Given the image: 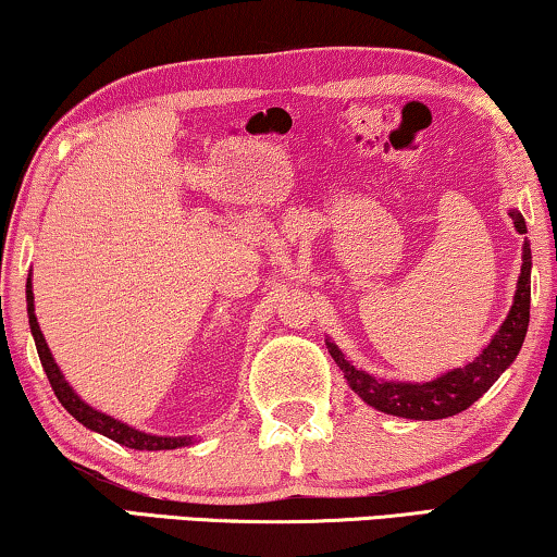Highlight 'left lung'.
<instances>
[{
  "label": "left lung",
  "instance_id": "left-lung-1",
  "mask_svg": "<svg viewBox=\"0 0 557 557\" xmlns=\"http://www.w3.org/2000/svg\"><path fill=\"white\" fill-rule=\"evenodd\" d=\"M510 219L518 233H528L525 219L520 211H510ZM530 269H533V253L530 244H522V269L518 278V292H515L512 309L497 329V334L490 338V344L465 367L453 369L432 382L412 384V382H384L372 374L361 372L344 357L342 349L326 338L329 354H332L344 379L349 382L354 392L367 401L369 407L379 409L384 414L405 417V419H445L465 412L467 407L474 405L490 386H493L499 374L512 364L520 354V346L525 342L528 324H530Z\"/></svg>",
  "mask_w": 557,
  "mask_h": 557
}]
</instances>
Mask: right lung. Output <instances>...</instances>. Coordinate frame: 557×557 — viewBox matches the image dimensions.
Returning a JSON list of instances; mask_svg holds the SVG:
<instances>
[{"mask_svg":"<svg viewBox=\"0 0 557 557\" xmlns=\"http://www.w3.org/2000/svg\"><path fill=\"white\" fill-rule=\"evenodd\" d=\"M27 313H29V329H32V336H35L37 354H39V361H42L45 374H47V379H50L52 389H54V394H58V399L62 401V407L67 409V412L75 417L79 424H85L87 430L100 432V434H104V437L115 440L117 445H125L131 449H175V447L190 445V437H158V434L135 430V426L120 422V419H115V417L102 414L100 409H92L87 401L77 397L75 389H72L67 379H64V374L60 372V367L54 364L50 346H47L42 329H39V324H37L32 278H27Z\"/></svg>","mask_w":557,"mask_h":557,"instance_id":"obj_1","label":"right lung"}]
</instances>
